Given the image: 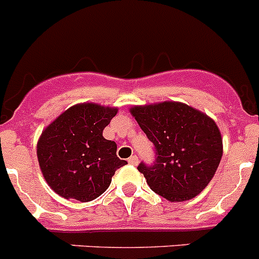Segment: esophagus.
I'll list each match as a JSON object with an SVG mask.
<instances>
[{
	"instance_id": "obj_1",
	"label": "esophagus",
	"mask_w": 259,
	"mask_h": 259,
	"mask_svg": "<svg viewBox=\"0 0 259 259\" xmlns=\"http://www.w3.org/2000/svg\"><path fill=\"white\" fill-rule=\"evenodd\" d=\"M128 163H130V164L136 165L137 163H139V156H137V155L130 156V158H128Z\"/></svg>"
}]
</instances>
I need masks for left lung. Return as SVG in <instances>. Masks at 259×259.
<instances>
[{
	"label": "left lung",
	"instance_id": "obj_1",
	"mask_svg": "<svg viewBox=\"0 0 259 259\" xmlns=\"http://www.w3.org/2000/svg\"><path fill=\"white\" fill-rule=\"evenodd\" d=\"M131 113L154 145V163L137 167L150 189L169 201L200 194L222 158V137L214 120L175 101L135 106Z\"/></svg>",
	"mask_w": 259,
	"mask_h": 259
}]
</instances>
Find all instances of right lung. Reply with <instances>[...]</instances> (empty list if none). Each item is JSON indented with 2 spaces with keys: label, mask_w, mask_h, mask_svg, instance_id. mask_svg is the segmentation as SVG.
I'll return each instance as SVG.
<instances>
[{
  "label": "right lung",
  "mask_w": 259,
  "mask_h": 259,
  "mask_svg": "<svg viewBox=\"0 0 259 259\" xmlns=\"http://www.w3.org/2000/svg\"><path fill=\"white\" fill-rule=\"evenodd\" d=\"M117 108L79 104L64 111L42 132L37 145L44 177L65 199L91 201L109 187L118 168L117 144L104 139V128Z\"/></svg>",
  "instance_id": "add662e5"
}]
</instances>
